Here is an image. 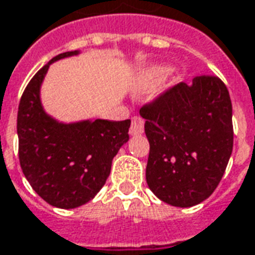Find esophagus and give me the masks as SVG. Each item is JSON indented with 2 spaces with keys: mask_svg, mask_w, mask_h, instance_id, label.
I'll return each mask as SVG.
<instances>
[{
  "mask_svg": "<svg viewBox=\"0 0 255 255\" xmlns=\"http://www.w3.org/2000/svg\"><path fill=\"white\" fill-rule=\"evenodd\" d=\"M143 127H145V122L140 117H133L132 123H131V128H129V135H140L143 133Z\"/></svg>",
  "mask_w": 255,
  "mask_h": 255,
  "instance_id": "34e87169",
  "label": "esophagus"
}]
</instances>
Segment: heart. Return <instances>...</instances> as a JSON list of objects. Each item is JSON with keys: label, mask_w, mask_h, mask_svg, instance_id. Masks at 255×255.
Segmentation results:
<instances>
[{"label": "heart", "mask_w": 255, "mask_h": 255, "mask_svg": "<svg viewBox=\"0 0 255 255\" xmlns=\"http://www.w3.org/2000/svg\"><path fill=\"white\" fill-rule=\"evenodd\" d=\"M171 69L167 66H160V67H154V69H149L140 74L135 85V91L138 94H143V92H150L157 85H160L165 80V77L170 74Z\"/></svg>", "instance_id": "1"}]
</instances>
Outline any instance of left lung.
Instances as JSON below:
<instances>
[{
  "instance_id": "8db88e82",
  "label": "left lung",
  "mask_w": 255,
  "mask_h": 255,
  "mask_svg": "<svg viewBox=\"0 0 255 255\" xmlns=\"http://www.w3.org/2000/svg\"><path fill=\"white\" fill-rule=\"evenodd\" d=\"M150 145L146 182L161 202L192 207L218 186L233 147L232 103L218 77L175 85L140 109Z\"/></svg>"
}]
</instances>
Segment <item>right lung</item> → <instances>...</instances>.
Returning <instances> with one entry per match:
<instances>
[{
  "mask_svg": "<svg viewBox=\"0 0 255 255\" xmlns=\"http://www.w3.org/2000/svg\"><path fill=\"white\" fill-rule=\"evenodd\" d=\"M80 53L63 52L49 60L28 83L17 110L23 174L41 199L65 210L88 203L102 189L131 126V120L102 119L65 123L44 109L41 87L49 66Z\"/></svg>",
  "mask_w": 255,
  "mask_h": 255,
  "instance_id": "obj_1",
  "label": "right lung"
}]
</instances>
